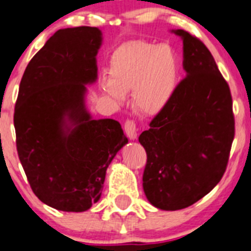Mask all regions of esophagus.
<instances>
[{
  "instance_id": "34e87169",
  "label": "esophagus",
  "mask_w": 251,
  "mask_h": 251,
  "mask_svg": "<svg viewBox=\"0 0 251 251\" xmlns=\"http://www.w3.org/2000/svg\"><path fill=\"white\" fill-rule=\"evenodd\" d=\"M137 126L133 121H126L124 123V132L127 134V137L132 141H134L135 138H137Z\"/></svg>"
}]
</instances>
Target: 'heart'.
<instances>
[{
    "label": "heart",
    "mask_w": 251,
    "mask_h": 251,
    "mask_svg": "<svg viewBox=\"0 0 251 251\" xmlns=\"http://www.w3.org/2000/svg\"><path fill=\"white\" fill-rule=\"evenodd\" d=\"M180 63L169 45L130 41L119 46L109 61L110 78L100 79V88L114 102L132 91L133 108L154 116L169 103L178 87Z\"/></svg>",
    "instance_id": "1"
}]
</instances>
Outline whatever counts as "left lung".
<instances>
[{
    "instance_id": "8db88e82",
    "label": "left lung",
    "mask_w": 251,
    "mask_h": 251,
    "mask_svg": "<svg viewBox=\"0 0 251 251\" xmlns=\"http://www.w3.org/2000/svg\"><path fill=\"white\" fill-rule=\"evenodd\" d=\"M172 32L183 40L187 77L139 135L144 193L162 210L188 208L219 183L235 133L230 88L210 50L189 32Z\"/></svg>"
}]
</instances>
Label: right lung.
Wrapping results in <instances>:
<instances>
[{"mask_svg":"<svg viewBox=\"0 0 251 251\" xmlns=\"http://www.w3.org/2000/svg\"><path fill=\"white\" fill-rule=\"evenodd\" d=\"M100 45L97 27L59 29L21 79L13 116L18 158L36 197L57 210L78 213L97 203L108 165L128 143L119 122L93 119L84 103Z\"/></svg>","mask_w":251,"mask_h":251,"instance_id":"right-lung-1","label":"right lung"}]
</instances>
